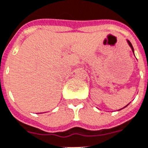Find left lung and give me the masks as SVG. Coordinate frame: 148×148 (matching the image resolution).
<instances>
[{
    "label": "left lung",
    "instance_id": "8db88e82",
    "mask_svg": "<svg viewBox=\"0 0 148 148\" xmlns=\"http://www.w3.org/2000/svg\"><path fill=\"white\" fill-rule=\"evenodd\" d=\"M127 42H128V44H129V45H130V48H131V49H132L133 52H134V48H133V46H132V44H131L130 41H128V40H127ZM127 105H128V104H127ZM126 106H124V107H126ZM124 107H123V108H124ZM122 109H123V108H122Z\"/></svg>",
    "mask_w": 148,
    "mask_h": 148
}]
</instances>
